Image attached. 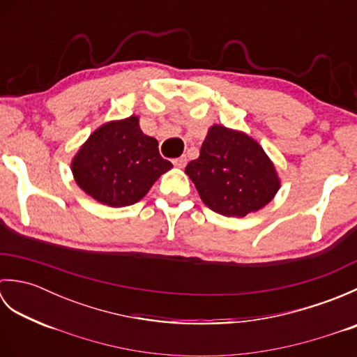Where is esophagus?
Segmentation results:
<instances>
[{
  "label": "esophagus",
  "mask_w": 357,
  "mask_h": 357,
  "mask_svg": "<svg viewBox=\"0 0 357 357\" xmlns=\"http://www.w3.org/2000/svg\"><path fill=\"white\" fill-rule=\"evenodd\" d=\"M173 164L176 165V167H179V169H184V167L187 165V158L185 156H181V158L173 159Z\"/></svg>",
  "instance_id": "34e87169"
}]
</instances>
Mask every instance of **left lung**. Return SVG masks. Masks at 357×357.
Instances as JSON below:
<instances>
[{
  "label": "left lung",
  "mask_w": 357,
  "mask_h": 357,
  "mask_svg": "<svg viewBox=\"0 0 357 357\" xmlns=\"http://www.w3.org/2000/svg\"><path fill=\"white\" fill-rule=\"evenodd\" d=\"M185 173L202 202L224 216L257 211L279 190L275 165L259 144L224 126L210 128L199 158L188 162Z\"/></svg>",
  "instance_id": "8db88e82"
}]
</instances>
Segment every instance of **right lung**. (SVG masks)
<instances>
[{
	"label": "right lung",
	"mask_w": 357,
	"mask_h": 357,
	"mask_svg": "<svg viewBox=\"0 0 357 357\" xmlns=\"http://www.w3.org/2000/svg\"><path fill=\"white\" fill-rule=\"evenodd\" d=\"M169 169L172 162L159 155L158 141L141 132L136 116L101 126L72 162L77 184L110 207L138 202Z\"/></svg>",
	"instance_id": "add662e5"
}]
</instances>
